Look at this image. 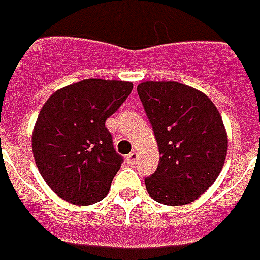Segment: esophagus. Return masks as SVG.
<instances>
[{"label": "esophagus", "mask_w": 260, "mask_h": 260, "mask_svg": "<svg viewBox=\"0 0 260 260\" xmlns=\"http://www.w3.org/2000/svg\"><path fill=\"white\" fill-rule=\"evenodd\" d=\"M137 159H139V154L133 151V152H130L128 155H127V162L130 164V165H136L137 164Z\"/></svg>", "instance_id": "obj_1"}]
</instances>
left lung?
<instances>
[{
  "mask_svg": "<svg viewBox=\"0 0 260 260\" xmlns=\"http://www.w3.org/2000/svg\"><path fill=\"white\" fill-rule=\"evenodd\" d=\"M137 92L161 155L155 172L145 178L147 192L167 206L192 203L225 162L228 137L221 115L207 95L176 81H144Z\"/></svg>",
  "mask_w": 260,
  "mask_h": 260,
  "instance_id": "left-lung-1",
  "label": "left lung"
}]
</instances>
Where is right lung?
Here are the masks:
<instances>
[{
	"label": "right lung",
	"mask_w": 260,
	"mask_h": 260,
	"mask_svg": "<svg viewBox=\"0 0 260 260\" xmlns=\"http://www.w3.org/2000/svg\"><path fill=\"white\" fill-rule=\"evenodd\" d=\"M133 91V82L88 78L56 91L32 133L40 175L58 198L77 206L98 203L120 169L106 119Z\"/></svg>",
	"instance_id": "add662e5"
}]
</instances>
